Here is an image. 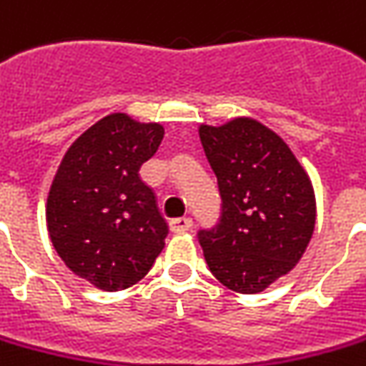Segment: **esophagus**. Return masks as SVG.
Listing matches in <instances>:
<instances>
[{
	"label": "esophagus",
	"instance_id": "1",
	"mask_svg": "<svg viewBox=\"0 0 366 366\" xmlns=\"http://www.w3.org/2000/svg\"><path fill=\"white\" fill-rule=\"evenodd\" d=\"M190 228H192V218H188V216H182V218H174V220H170V230H172L174 234L186 232V230H190Z\"/></svg>",
	"mask_w": 366,
	"mask_h": 366
}]
</instances>
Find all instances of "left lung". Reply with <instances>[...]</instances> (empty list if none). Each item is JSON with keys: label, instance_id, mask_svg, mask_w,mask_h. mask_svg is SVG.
I'll return each instance as SVG.
<instances>
[{"label": "left lung", "instance_id": "obj_1", "mask_svg": "<svg viewBox=\"0 0 366 366\" xmlns=\"http://www.w3.org/2000/svg\"><path fill=\"white\" fill-rule=\"evenodd\" d=\"M200 142L222 198L218 224L198 232L206 264L230 290L262 292L307 250L312 184L285 140L252 118L200 126Z\"/></svg>", "mask_w": 366, "mask_h": 366}]
</instances>
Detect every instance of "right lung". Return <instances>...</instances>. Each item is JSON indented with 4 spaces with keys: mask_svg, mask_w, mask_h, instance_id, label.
<instances>
[{
    "mask_svg": "<svg viewBox=\"0 0 366 366\" xmlns=\"http://www.w3.org/2000/svg\"><path fill=\"white\" fill-rule=\"evenodd\" d=\"M162 138L160 124L110 114L69 146L51 182V244L74 274L102 290L136 285L162 252L168 224L140 178Z\"/></svg>",
    "mask_w": 366,
    "mask_h": 366,
    "instance_id": "add662e5",
    "label": "right lung"
}]
</instances>
